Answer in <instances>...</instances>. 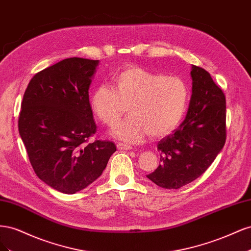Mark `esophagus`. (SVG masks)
I'll list each match as a JSON object with an SVG mask.
<instances>
[{
  "label": "esophagus",
  "instance_id": "1",
  "mask_svg": "<svg viewBox=\"0 0 251 251\" xmlns=\"http://www.w3.org/2000/svg\"><path fill=\"white\" fill-rule=\"evenodd\" d=\"M117 149L118 150H126V151H128V150H132V147L128 146V144L126 143H117Z\"/></svg>",
  "mask_w": 251,
  "mask_h": 251
}]
</instances>
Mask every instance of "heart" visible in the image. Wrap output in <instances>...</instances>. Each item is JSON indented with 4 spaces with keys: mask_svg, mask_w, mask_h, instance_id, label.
Segmentation results:
<instances>
[{
    "mask_svg": "<svg viewBox=\"0 0 251 251\" xmlns=\"http://www.w3.org/2000/svg\"><path fill=\"white\" fill-rule=\"evenodd\" d=\"M113 88L101 85L91 95V108L113 131L115 138L140 142L148 134L159 138L170 134L183 119L189 100L188 87L177 76H164L137 66H126L113 75ZM129 108H127V107Z\"/></svg>",
    "mask_w": 251,
    "mask_h": 251,
    "instance_id": "obj_1",
    "label": "heart"
}]
</instances>
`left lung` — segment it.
Masks as SVG:
<instances>
[{"label": "left lung", "instance_id": "1", "mask_svg": "<svg viewBox=\"0 0 251 251\" xmlns=\"http://www.w3.org/2000/svg\"><path fill=\"white\" fill-rule=\"evenodd\" d=\"M193 93L186 117L158 142L160 164L148 178L158 186L178 189L206 171L226 140V100L210 74L193 66Z\"/></svg>", "mask_w": 251, "mask_h": 251}]
</instances>
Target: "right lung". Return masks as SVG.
<instances>
[{"instance_id": "right-lung-1", "label": "right lung", "mask_w": 251, "mask_h": 251, "mask_svg": "<svg viewBox=\"0 0 251 251\" xmlns=\"http://www.w3.org/2000/svg\"><path fill=\"white\" fill-rule=\"evenodd\" d=\"M100 60L70 57L36 73L21 105L19 132L29 161L45 183L64 194L100 177L116 151L112 141L88 143L96 132L89 101Z\"/></svg>"}]
</instances>
